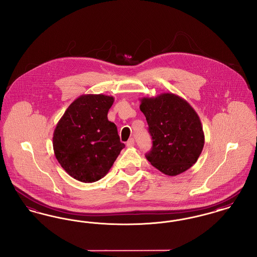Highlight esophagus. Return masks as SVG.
Masks as SVG:
<instances>
[{"instance_id": "1", "label": "esophagus", "mask_w": 257, "mask_h": 257, "mask_svg": "<svg viewBox=\"0 0 257 257\" xmlns=\"http://www.w3.org/2000/svg\"><path fill=\"white\" fill-rule=\"evenodd\" d=\"M135 145V141L133 138H131V139H129V141L127 142V144H126V147H133Z\"/></svg>"}]
</instances>
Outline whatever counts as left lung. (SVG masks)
Segmentation results:
<instances>
[{"label":"left lung","mask_w":257,"mask_h":257,"mask_svg":"<svg viewBox=\"0 0 257 257\" xmlns=\"http://www.w3.org/2000/svg\"><path fill=\"white\" fill-rule=\"evenodd\" d=\"M144 112L152 137V148L146 155L164 174L175 176L196 164L204 147V133L194 108L174 93L143 97Z\"/></svg>","instance_id":"1"}]
</instances>
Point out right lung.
Returning <instances> with one entry per match:
<instances>
[{
	"label": "right lung",
	"instance_id": "add662e5",
	"mask_svg": "<svg viewBox=\"0 0 257 257\" xmlns=\"http://www.w3.org/2000/svg\"><path fill=\"white\" fill-rule=\"evenodd\" d=\"M114 98L83 94L64 111L53 135L55 156L74 179L92 183L103 178L125 145L108 120Z\"/></svg>",
	"mask_w": 257,
	"mask_h": 257
}]
</instances>
